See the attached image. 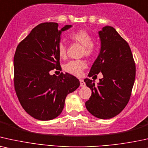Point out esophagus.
Masks as SVG:
<instances>
[{"label":"esophagus","instance_id":"obj_1","mask_svg":"<svg viewBox=\"0 0 148 148\" xmlns=\"http://www.w3.org/2000/svg\"><path fill=\"white\" fill-rule=\"evenodd\" d=\"M80 86H84L86 85L85 82H84V80L82 79H80Z\"/></svg>","mask_w":148,"mask_h":148}]
</instances>
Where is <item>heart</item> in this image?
Instances as JSON below:
<instances>
[{
    "label": "heart",
    "instance_id": "heart-1",
    "mask_svg": "<svg viewBox=\"0 0 148 148\" xmlns=\"http://www.w3.org/2000/svg\"><path fill=\"white\" fill-rule=\"evenodd\" d=\"M69 38L73 42L82 45L81 50L82 55L90 57L94 54L95 51V46L92 41V37L87 31L84 29H78L77 31L73 32L69 35ZM59 56L61 58L64 59L67 54V47L64 42L59 43L58 47ZM86 63L84 60H72L65 64L64 67L65 71L70 74L76 76L81 74L82 71L86 68Z\"/></svg>",
    "mask_w": 148,
    "mask_h": 148
}]
</instances>
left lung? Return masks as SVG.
<instances>
[{"instance_id": "obj_1", "label": "left lung", "mask_w": 148, "mask_h": 148, "mask_svg": "<svg viewBox=\"0 0 148 148\" xmlns=\"http://www.w3.org/2000/svg\"><path fill=\"white\" fill-rule=\"evenodd\" d=\"M101 49L90 68L88 76L102 73L97 85L85 78L86 85L91 89L86 109L94 116L112 119L123 111L131 97L135 78V64L127 41L112 26L99 31Z\"/></svg>"}]
</instances>
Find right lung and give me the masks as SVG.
Listing matches in <instances>:
<instances>
[{
    "mask_svg": "<svg viewBox=\"0 0 148 148\" xmlns=\"http://www.w3.org/2000/svg\"><path fill=\"white\" fill-rule=\"evenodd\" d=\"M72 27L58 29V23H42L17 45L14 56V86L21 106L32 117L40 121L56 119L64 109L69 93L80 86L68 73L60 76L49 72L60 68L58 47L61 34Z\"/></svg>",
    "mask_w": 148,
    "mask_h": 148,
    "instance_id": "obj_1",
    "label": "right lung"
}]
</instances>
